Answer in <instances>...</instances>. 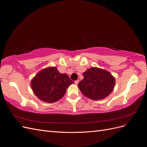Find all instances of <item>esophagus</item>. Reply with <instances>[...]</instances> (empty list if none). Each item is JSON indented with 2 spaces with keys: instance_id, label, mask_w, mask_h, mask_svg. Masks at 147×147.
<instances>
[{
  "instance_id": "1",
  "label": "esophagus",
  "mask_w": 147,
  "mask_h": 147,
  "mask_svg": "<svg viewBox=\"0 0 147 147\" xmlns=\"http://www.w3.org/2000/svg\"><path fill=\"white\" fill-rule=\"evenodd\" d=\"M78 82H79V81H78V80H76V81H75V84H77L78 83Z\"/></svg>"
}]
</instances>
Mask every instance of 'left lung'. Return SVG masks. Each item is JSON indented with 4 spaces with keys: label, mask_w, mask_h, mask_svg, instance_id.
Masks as SVG:
<instances>
[{
    "label": "left lung",
    "mask_w": 147,
    "mask_h": 147,
    "mask_svg": "<svg viewBox=\"0 0 147 147\" xmlns=\"http://www.w3.org/2000/svg\"><path fill=\"white\" fill-rule=\"evenodd\" d=\"M83 79L78 84L83 95L92 100H100L107 97L114 89L115 79L108 71L91 67L83 74Z\"/></svg>",
    "instance_id": "left-lung-1"
}]
</instances>
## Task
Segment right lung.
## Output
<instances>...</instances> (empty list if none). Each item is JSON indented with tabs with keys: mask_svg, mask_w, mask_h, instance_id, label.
Listing matches in <instances>:
<instances>
[{
	"mask_svg": "<svg viewBox=\"0 0 147 147\" xmlns=\"http://www.w3.org/2000/svg\"><path fill=\"white\" fill-rule=\"evenodd\" d=\"M74 82L68 75L61 74L55 67L40 71L30 82L32 90L39 99L53 103L63 97L67 88Z\"/></svg>",
	"mask_w": 147,
	"mask_h": 147,
	"instance_id": "right-lung-1",
	"label": "right lung"
}]
</instances>
